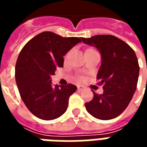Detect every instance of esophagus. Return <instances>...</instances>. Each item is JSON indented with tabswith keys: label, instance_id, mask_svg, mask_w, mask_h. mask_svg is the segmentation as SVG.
Segmentation results:
<instances>
[{
	"label": "esophagus",
	"instance_id": "1",
	"mask_svg": "<svg viewBox=\"0 0 147 147\" xmlns=\"http://www.w3.org/2000/svg\"><path fill=\"white\" fill-rule=\"evenodd\" d=\"M77 88H78V90H79L80 91H82V90L84 89V87H83V86H80V85H79V86H77Z\"/></svg>",
	"mask_w": 147,
	"mask_h": 147
}]
</instances>
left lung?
<instances>
[{
    "mask_svg": "<svg viewBox=\"0 0 147 147\" xmlns=\"http://www.w3.org/2000/svg\"><path fill=\"white\" fill-rule=\"evenodd\" d=\"M83 42L93 45L102 55L97 79L103 85V94L94 92V98L85 103L87 112L99 120H110L123 113L136 91L139 65L136 53L129 45L113 35L99 34Z\"/></svg>",
    "mask_w": 147,
    "mask_h": 147,
    "instance_id": "8db88e82",
    "label": "left lung"
}]
</instances>
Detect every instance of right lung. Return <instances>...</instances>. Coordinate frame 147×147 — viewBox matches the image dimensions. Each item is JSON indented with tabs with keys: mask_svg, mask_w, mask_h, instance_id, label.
I'll return each mask as SVG.
<instances>
[{
	"mask_svg": "<svg viewBox=\"0 0 147 147\" xmlns=\"http://www.w3.org/2000/svg\"><path fill=\"white\" fill-rule=\"evenodd\" d=\"M79 42L80 38L44 31L22 49L16 64V82L25 105L39 119L54 120L67 110L69 97L77 87L70 83L53 86L51 76L63 67L64 55Z\"/></svg>",
	"mask_w": 147,
	"mask_h": 147,
	"instance_id": "add662e5",
	"label": "right lung"
}]
</instances>
